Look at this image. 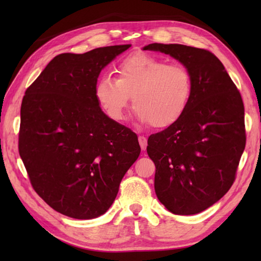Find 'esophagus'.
<instances>
[{"mask_svg": "<svg viewBox=\"0 0 261 261\" xmlns=\"http://www.w3.org/2000/svg\"><path fill=\"white\" fill-rule=\"evenodd\" d=\"M139 143H140V147L142 150H146L147 149V138L143 137V136H140L139 137Z\"/></svg>", "mask_w": 261, "mask_h": 261, "instance_id": "34e87169", "label": "esophagus"}]
</instances>
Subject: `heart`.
Returning <instances> with one entry per match:
<instances>
[{"mask_svg":"<svg viewBox=\"0 0 261 261\" xmlns=\"http://www.w3.org/2000/svg\"><path fill=\"white\" fill-rule=\"evenodd\" d=\"M116 73V79L101 76L95 85L97 102L112 120L124 119L130 95L137 118L158 129L175 124L186 112L193 82L185 66L136 54L122 59Z\"/></svg>","mask_w":261,"mask_h":261,"instance_id":"b5f03b06","label":"heart"}]
</instances>
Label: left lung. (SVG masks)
I'll list each match as a JSON object with an SVG mask.
<instances>
[{"instance_id":"8db88e82","label":"left lung","mask_w":261,"mask_h":261,"mask_svg":"<svg viewBox=\"0 0 261 261\" xmlns=\"http://www.w3.org/2000/svg\"><path fill=\"white\" fill-rule=\"evenodd\" d=\"M190 70L193 92L184 115L151 135L147 152L156 166L154 192L169 212L192 215L230 190L246 147L245 107L223 64L205 49L150 43Z\"/></svg>"}]
</instances>
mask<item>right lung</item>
<instances>
[{"mask_svg": "<svg viewBox=\"0 0 261 261\" xmlns=\"http://www.w3.org/2000/svg\"><path fill=\"white\" fill-rule=\"evenodd\" d=\"M130 47L60 54L22 99L19 152L31 185L69 218L90 220L107 212L140 154L137 135L110 119L95 97L101 70Z\"/></svg>", "mask_w": 261, "mask_h": 261, "instance_id": "add662e5", "label": "right lung"}]
</instances>
